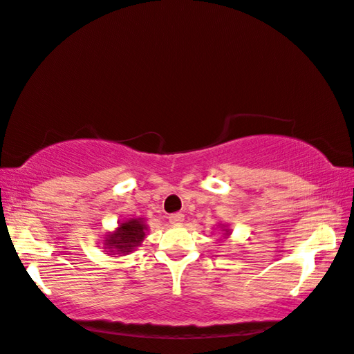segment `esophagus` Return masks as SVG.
Wrapping results in <instances>:
<instances>
[{
    "instance_id": "1",
    "label": "esophagus",
    "mask_w": 354,
    "mask_h": 354,
    "mask_svg": "<svg viewBox=\"0 0 354 354\" xmlns=\"http://www.w3.org/2000/svg\"><path fill=\"white\" fill-rule=\"evenodd\" d=\"M185 221V215L183 214H172L169 215V223L172 225H180Z\"/></svg>"
}]
</instances>
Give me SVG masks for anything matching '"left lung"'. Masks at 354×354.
Segmentation results:
<instances>
[{
  "label": "left lung",
  "mask_w": 354,
  "mask_h": 354,
  "mask_svg": "<svg viewBox=\"0 0 354 354\" xmlns=\"http://www.w3.org/2000/svg\"><path fill=\"white\" fill-rule=\"evenodd\" d=\"M218 227H219V232L223 233V236H224V238H230L232 229H230V225H229V224H218Z\"/></svg>",
  "instance_id": "8db88e82"
}]
</instances>
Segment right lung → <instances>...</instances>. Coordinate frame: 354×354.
Instances as JSON below:
<instances>
[{"label": "right lung", "instance_id": "right-lung-1", "mask_svg": "<svg viewBox=\"0 0 354 354\" xmlns=\"http://www.w3.org/2000/svg\"><path fill=\"white\" fill-rule=\"evenodd\" d=\"M147 232V219L140 216H133L118 223V227L113 232H106L101 242H103L104 251H107L106 254L112 257L127 256L138 250L140 243L144 242Z\"/></svg>", "mask_w": 354, "mask_h": 354}]
</instances>
